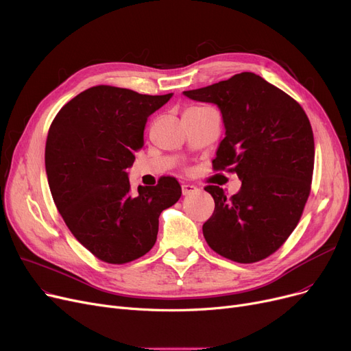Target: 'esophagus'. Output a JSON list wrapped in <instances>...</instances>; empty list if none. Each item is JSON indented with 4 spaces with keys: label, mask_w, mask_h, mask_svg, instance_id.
Returning a JSON list of instances; mask_svg holds the SVG:
<instances>
[{
    "label": "esophagus",
    "mask_w": 351,
    "mask_h": 351,
    "mask_svg": "<svg viewBox=\"0 0 351 351\" xmlns=\"http://www.w3.org/2000/svg\"><path fill=\"white\" fill-rule=\"evenodd\" d=\"M181 191H182V195H189V194H193V193L198 191V189L195 187V185H193V184H182L181 185Z\"/></svg>",
    "instance_id": "esophagus-1"
}]
</instances>
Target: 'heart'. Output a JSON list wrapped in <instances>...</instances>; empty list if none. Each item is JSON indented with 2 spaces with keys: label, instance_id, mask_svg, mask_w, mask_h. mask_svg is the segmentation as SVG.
Masks as SVG:
<instances>
[{
  "label": "heart",
  "instance_id": "1",
  "mask_svg": "<svg viewBox=\"0 0 351 351\" xmlns=\"http://www.w3.org/2000/svg\"><path fill=\"white\" fill-rule=\"evenodd\" d=\"M191 109H197V108H190V109H189V110H191Z\"/></svg>",
  "mask_w": 351,
  "mask_h": 351
}]
</instances>
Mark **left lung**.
<instances>
[{
    "label": "left lung",
    "mask_w": 351,
    "mask_h": 351,
    "mask_svg": "<svg viewBox=\"0 0 351 351\" xmlns=\"http://www.w3.org/2000/svg\"><path fill=\"white\" fill-rule=\"evenodd\" d=\"M182 93L218 106L225 137L213 166L237 173L242 181L232 197L218 185L205 187L215 210L202 225L204 238L223 258L262 261L293 232L311 194V121L295 99L252 72Z\"/></svg>",
    "instance_id": "left-lung-1"
}]
</instances>
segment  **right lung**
<instances>
[{
  "mask_svg": "<svg viewBox=\"0 0 351 351\" xmlns=\"http://www.w3.org/2000/svg\"><path fill=\"white\" fill-rule=\"evenodd\" d=\"M171 96L93 86L52 121L45 146L52 198L73 237L103 262L120 265L146 255L161 211L181 197L173 177L133 191L126 171L144 146L147 117Z\"/></svg>",
  "mask_w": 351,
  "mask_h": 351,
  "instance_id": "right-lung-1",
  "label": "right lung"
}]
</instances>
